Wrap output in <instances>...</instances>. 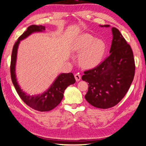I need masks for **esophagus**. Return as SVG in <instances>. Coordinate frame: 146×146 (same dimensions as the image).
Segmentation results:
<instances>
[{
  "instance_id": "1",
  "label": "esophagus",
  "mask_w": 146,
  "mask_h": 146,
  "mask_svg": "<svg viewBox=\"0 0 146 146\" xmlns=\"http://www.w3.org/2000/svg\"><path fill=\"white\" fill-rule=\"evenodd\" d=\"M75 80L76 82H78V81L81 79V75H79L78 73H76L75 75Z\"/></svg>"
}]
</instances>
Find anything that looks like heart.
<instances>
[{"label":"heart","mask_w":146,"mask_h":146,"mask_svg":"<svg viewBox=\"0 0 146 146\" xmlns=\"http://www.w3.org/2000/svg\"><path fill=\"white\" fill-rule=\"evenodd\" d=\"M74 50L79 53V61L83 68L91 69L96 67L102 60L106 51L104 41L95 38L89 33H83L76 39Z\"/></svg>","instance_id":"obj_1"}]
</instances>
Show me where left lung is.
<instances>
[{"instance_id":"obj_1","label":"left lung","mask_w":146,"mask_h":146,"mask_svg":"<svg viewBox=\"0 0 146 146\" xmlns=\"http://www.w3.org/2000/svg\"><path fill=\"white\" fill-rule=\"evenodd\" d=\"M100 26L108 28L110 25ZM112 35L110 55L96 68L84 71L82 76L89 86L86 100L97 108L117 105L129 90L135 76L131 48L118 29L112 28Z\"/></svg>"}]
</instances>
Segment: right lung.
<instances>
[{"label": "right lung", "mask_w": 146, "mask_h": 146, "mask_svg": "<svg viewBox=\"0 0 146 146\" xmlns=\"http://www.w3.org/2000/svg\"><path fill=\"white\" fill-rule=\"evenodd\" d=\"M46 28L44 26L31 25L29 26L27 30L18 38L15 44L11 53L10 72L11 77L17 93L24 103L32 109L39 111H48L56 108L64 97V91L68 86L73 84L75 82V79L72 73H60L52 84L43 93L35 95H29L23 91L20 87L16 78V62L17 57L19 44L21 40H24L32 33L36 32H43Z\"/></svg>", "instance_id": "right-lung-1"}]
</instances>
